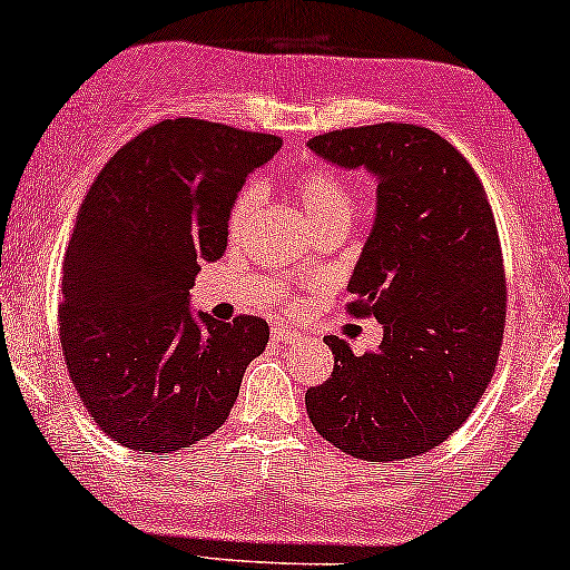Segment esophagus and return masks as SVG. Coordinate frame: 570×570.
<instances>
[{"mask_svg":"<svg viewBox=\"0 0 570 570\" xmlns=\"http://www.w3.org/2000/svg\"><path fill=\"white\" fill-rule=\"evenodd\" d=\"M271 338L276 344H299L302 342V336L297 334V331H292V328H273L271 331Z\"/></svg>","mask_w":570,"mask_h":570,"instance_id":"34e87169","label":"esophagus"}]
</instances>
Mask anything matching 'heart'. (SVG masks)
Wrapping results in <instances>:
<instances>
[{"label": "heart", "mask_w": 570, "mask_h": 570, "mask_svg": "<svg viewBox=\"0 0 570 570\" xmlns=\"http://www.w3.org/2000/svg\"><path fill=\"white\" fill-rule=\"evenodd\" d=\"M289 191L297 199V205L313 223V228L331 226V223H350L355 215V191L347 178H342L326 165L305 168L289 181ZM263 191L261 186H247L236 197L232 213H228V234L232 239L247 234L249 223L255 220L261 210Z\"/></svg>", "instance_id": "b5f03b06"}]
</instances>
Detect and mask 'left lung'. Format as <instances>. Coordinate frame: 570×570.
<instances>
[{"mask_svg":"<svg viewBox=\"0 0 570 570\" xmlns=\"http://www.w3.org/2000/svg\"><path fill=\"white\" fill-rule=\"evenodd\" d=\"M323 160L376 178V215L347 284L379 350L326 336L334 373L307 389L318 434L386 463L442 444L476 407L505 331V273L492 207L463 155L429 128L376 124L307 141Z\"/></svg>","mask_w":570,"mask_h":570,"instance_id":"8db88e82","label":"left lung"}]
</instances>
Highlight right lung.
I'll use <instances>...</instances> for the list:
<instances>
[{
    "label": "right lung",
    "instance_id": "1",
    "mask_svg": "<svg viewBox=\"0 0 570 570\" xmlns=\"http://www.w3.org/2000/svg\"><path fill=\"white\" fill-rule=\"evenodd\" d=\"M278 147V136L163 120L86 194L65 252L60 342L94 423L128 450L176 452L218 431L268 344V323L194 313L189 289L226 252L239 189Z\"/></svg>",
    "mask_w": 570,
    "mask_h": 570
}]
</instances>
